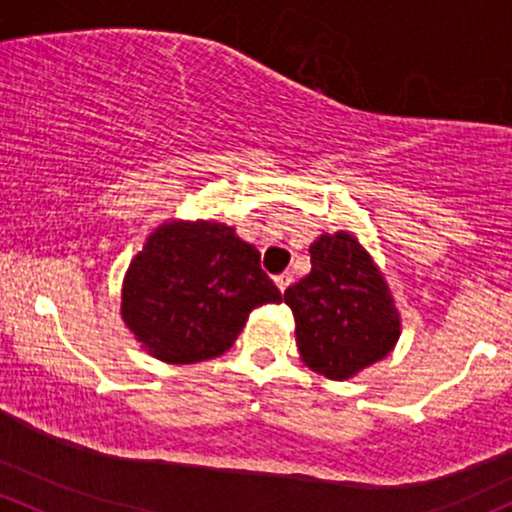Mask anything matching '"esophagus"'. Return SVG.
Returning a JSON list of instances; mask_svg holds the SVG:
<instances>
[{
    "mask_svg": "<svg viewBox=\"0 0 512 512\" xmlns=\"http://www.w3.org/2000/svg\"><path fill=\"white\" fill-rule=\"evenodd\" d=\"M274 284H277V289L284 294V291L289 289V284H291V274H286V272L277 274V277H274Z\"/></svg>",
    "mask_w": 512,
    "mask_h": 512,
    "instance_id": "esophagus-1",
    "label": "esophagus"
}]
</instances>
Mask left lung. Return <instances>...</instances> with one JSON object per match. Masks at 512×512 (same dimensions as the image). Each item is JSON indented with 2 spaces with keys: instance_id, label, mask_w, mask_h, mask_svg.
<instances>
[{
  "instance_id": "8db88e82",
  "label": "left lung",
  "mask_w": 512,
  "mask_h": 512,
  "mask_svg": "<svg viewBox=\"0 0 512 512\" xmlns=\"http://www.w3.org/2000/svg\"><path fill=\"white\" fill-rule=\"evenodd\" d=\"M311 272L284 291L306 367L345 381L384 359L401 338V316L372 255L347 230L308 247Z\"/></svg>"
}]
</instances>
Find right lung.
Segmentation results:
<instances>
[{
    "label": "right lung",
    "instance_id": "right-lung-1",
    "mask_svg": "<svg viewBox=\"0 0 512 512\" xmlns=\"http://www.w3.org/2000/svg\"><path fill=\"white\" fill-rule=\"evenodd\" d=\"M282 294L260 252L216 221H167L128 265L121 318L148 355L196 364L233 347L252 308Z\"/></svg>",
    "mask_w": 512,
    "mask_h": 512
}]
</instances>
